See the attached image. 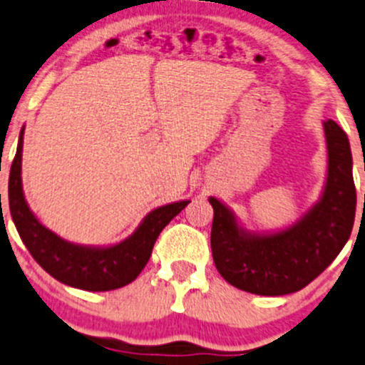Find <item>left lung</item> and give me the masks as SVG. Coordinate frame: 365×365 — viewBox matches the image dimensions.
I'll use <instances>...</instances> for the list:
<instances>
[{
    "label": "left lung",
    "mask_w": 365,
    "mask_h": 365,
    "mask_svg": "<svg viewBox=\"0 0 365 365\" xmlns=\"http://www.w3.org/2000/svg\"><path fill=\"white\" fill-rule=\"evenodd\" d=\"M329 173L324 195L287 231L252 236L218 199L213 206L212 253L218 273L236 289L257 295L297 292L324 273L354 229L356 192L346 133L324 122Z\"/></svg>",
    "instance_id": "8db88e82"
}]
</instances>
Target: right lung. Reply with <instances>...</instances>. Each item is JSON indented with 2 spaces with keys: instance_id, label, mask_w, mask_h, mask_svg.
<instances>
[{
  "instance_id": "add662e5",
  "label": "right lung",
  "mask_w": 365,
  "mask_h": 365,
  "mask_svg": "<svg viewBox=\"0 0 365 365\" xmlns=\"http://www.w3.org/2000/svg\"><path fill=\"white\" fill-rule=\"evenodd\" d=\"M22 133L9 180V205L22 243L33 259L57 282L89 292H106L128 285L147 266L160 231L189 201L160 206L145 217L131 237L108 248H89L68 243L36 220L31 213L21 182Z\"/></svg>"
}]
</instances>
